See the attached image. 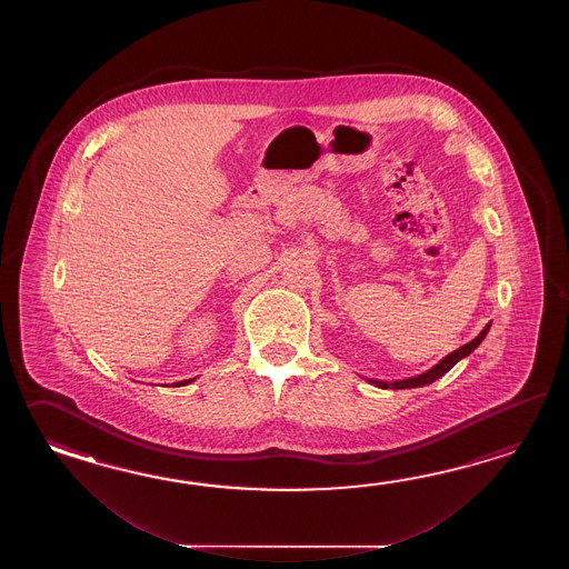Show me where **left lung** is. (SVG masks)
<instances>
[{"mask_svg":"<svg viewBox=\"0 0 569 569\" xmlns=\"http://www.w3.org/2000/svg\"><path fill=\"white\" fill-rule=\"evenodd\" d=\"M488 331H490V323H486V327H483L482 331H480L472 341H468L466 346H461L458 350L448 353L441 362L436 363L431 370H427L423 375L405 378V380H397V382H382V380H368V382L378 388H392V390H400V388L427 387V385L436 382L437 378L448 375L449 370H451L456 363L460 362L461 358L470 356V353H472V351L482 343V339L486 338V333H488Z\"/></svg>","mask_w":569,"mask_h":569,"instance_id":"obj_1","label":"left lung"}]
</instances>
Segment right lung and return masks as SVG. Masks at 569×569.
Segmentation results:
<instances>
[{
	"label": "right lung",
	"mask_w": 569,
	"mask_h": 569,
	"mask_svg": "<svg viewBox=\"0 0 569 569\" xmlns=\"http://www.w3.org/2000/svg\"><path fill=\"white\" fill-rule=\"evenodd\" d=\"M194 378H191V380H181V382H174L172 387H184V385H191L193 382Z\"/></svg>",
	"instance_id": "obj_1"
}]
</instances>
